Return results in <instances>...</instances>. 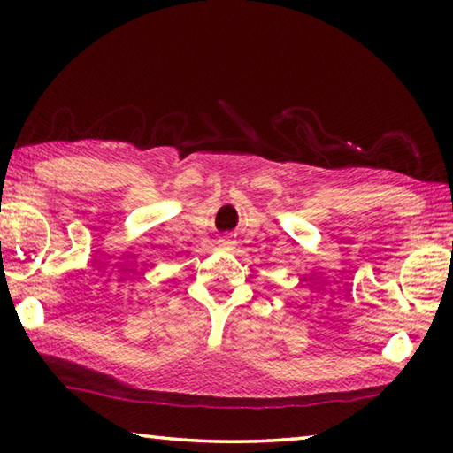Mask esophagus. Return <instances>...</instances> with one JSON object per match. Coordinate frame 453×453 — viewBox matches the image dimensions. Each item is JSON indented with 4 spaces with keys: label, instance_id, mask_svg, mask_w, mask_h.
Instances as JSON below:
<instances>
[{
    "label": "esophagus",
    "instance_id": "obj_1",
    "mask_svg": "<svg viewBox=\"0 0 453 453\" xmlns=\"http://www.w3.org/2000/svg\"><path fill=\"white\" fill-rule=\"evenodd\" d=\"M226 245H229V243H226Z\"/></svg>",
    "mask_w": 453,
    "mask_h": 453
}]
</instances>
